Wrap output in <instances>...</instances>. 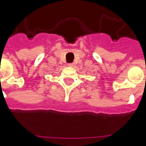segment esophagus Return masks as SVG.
Returning a JSON list of instances; mask_svg holds the SVG:
<instances>
[{
  "label": "esophagus",
  "mask_w": 146,
  "mask_h": 146,
  "mask_svg": "<svg viewBox=\"0 0 146 146\" xmlns=\"http://www.w3.org/2000/svg\"><path fill=\"white\" fill-rule=\"evenodd\" d=\"M67 65H68L69 67H73V66H74V63H69Z\"/></svg>",
  "instance_id": "esophagus-1"
}]
</instances>
